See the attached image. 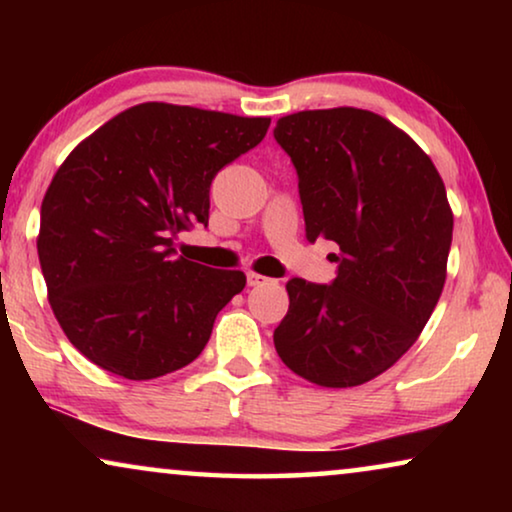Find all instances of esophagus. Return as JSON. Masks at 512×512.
Returning <instances> with one entry per match:
<instances>
[{
    "instance_id": "esophagus-1",
    "label": "esophagus",
    "mask_w": 512,
    "mask_h": 512,
    "mask_svg": "<svg viewBox=\"0 0 512 512\" xmlns=\"http://www.w3.org/2000/svg\"><path fill=\"white\" fill-rule=\"evenodd\" d=\"M247 284L249 286H265V284H270V279L265 275H258V272H247Z\"/></svg>"
}]
</instances>
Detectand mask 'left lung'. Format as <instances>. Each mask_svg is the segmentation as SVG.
I'll use <instances>...</instances> for the list:
<instances>
[{"label":"left lung","mask_w":512,"mask_h":512,"mask_svg":"<svg viewBox=\"0 0 512 512\" xmlns=\"http://www.w3.org/2000/svg\"><path fill=\"white\" fill-rule=\"evenodd\" d=\"M275 139L298 174L305 235L335 242L331 284L293 277L275 349L319 387H356L394 366L445 284L452 209L431 158L366 109L298 111Z\"/></svg>","instance_id":"8db88e82"}]
</instances>
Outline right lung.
Wrapping results in <instances>:
<instances>
[{
  "instance_id": "1",
  "label": "right lung",
  "mask_w": 512,
  "mask_h": 512,
  "mask_svg": "<svg viewBox=\"0 0 512 512\" xmlns=\"http://www.w3.org/2000/svg\"><path fill=\"white\" fill-rule=\"evenodd\" d=\"M268 128L270 118L144 102L60 165L41 202L39 263L55 319L95 366L153 380L198 359L247 277L174 258V237L207 226L216 172Z\"/></svg>"
}]
</instances>
